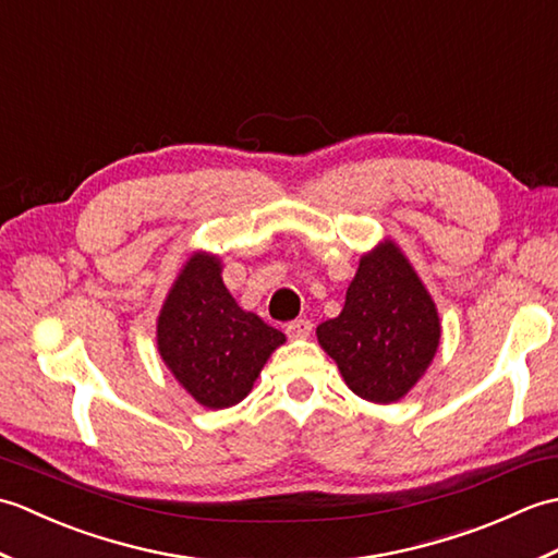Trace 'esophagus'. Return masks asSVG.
<instances>
[{
	"label": "esophagus",
	"mask_w": 558,
	"mask_h": 558,
	"mask_svg": "<svg viewBox=\"0 0 558 558\" xmlns=\"http://www.w3.org/2000/svg\"><path fill=\"white\" fill-rule=\"evenodd\" d=\"M312 328H314V324L310 322V318H298V322L286 326V333L290 340H306L312 336Z\"/></svg>",
	"instance_id": "1"
}]
</instances>
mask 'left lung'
Listing matches in <instances>:
<instances>
[{"label":"left lung","instance_id":"8db88e82","mask_svg":"<svg viewBox=\"0 0 558 558\" xmlns=\"http://www.w3.org/2000/svg\"><path fill=\"white\" fill-rule=\"evenodd\" d=\"M316 338L354 396L390 405L429 369L441 318L405 252L386 236L362 254L345 306L316 328Z\"/></svg>","mask_w":558,"mask_h":558}]
</instances>
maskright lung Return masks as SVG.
Wrapping results in <instances>:
<instances>
[{
    "instance_id": "add662e5",
    "label": "right lung",
    "mask_w": 558,
    "mask_h": 558,
    "mask_svg": "<svg viewBox=\"0 0 558 558\" xmlns=\"http://www.w3.org/2000/svg\"><path fill=\"white\" fill-rule=\"evenodd\" d=\"M158 352L198 405L232 408L286 336L242 310L222 282V258L198 248L184 260L156 324Z\"/></svg>"
}]
</instances>
